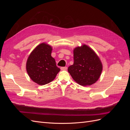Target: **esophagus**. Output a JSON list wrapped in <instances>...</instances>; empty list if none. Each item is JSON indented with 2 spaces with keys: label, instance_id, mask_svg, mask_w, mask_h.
I'll return each instance as SVG.
<instances>
[{
  "label": "esophagus",
  "instance_id": "esophagus-1",
  "mask_svg": "<svg viewBox=\"0 0 130 130\" xmlns=\"http://www.w3.org/2000/svg\"><path fill=\"white\" fill-rule=\"evenodd\" d=\"M61 69L62 70H66L67 69V67H63L61 68Z\"/></svg>",
  "mask_w": 130,
  "mask_h": 130
}]
</instances>
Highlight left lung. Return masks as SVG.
Here are the masks:
<instances>
[{
  "label": "left lung",
  "mask_w": 130,
  "mask_h": 130,
  "mask_svg": "<svg viewBox=\"0 0 130 130\" xmlns=\"http://www.w3.org/2000/svg\"><path fill=\"white\" fill-rule=\"evenodd\" d=\"M74 64L68 71L74 81L82 86H90L96 82L103 70V64L93 50L84 44L73 50Z\"/></svg>",
  "instance_id": "left-lung-1"
}]
</instances>
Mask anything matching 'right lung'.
I'll return each mask as SVG.
<instances>
[{"label":"right lung","instance_id":"add662e5","mask_svg":"<svg viewBox=\"0 0 130 130\" xmlns=\"http://www.w3.org/2000/svg\"><path fill=\"white\" fill-rule=\"evenodd\" d=\"M52 51V46L43 43L34 49L27 58V73L31 80L40 85L50 83L60 71L51 56Z\"/></svg>","mask_w":130,"mask_h":130}]
</instances>
